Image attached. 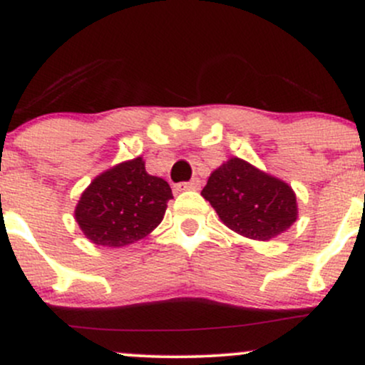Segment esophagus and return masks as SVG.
<instances>
[{
  "instance_id": "esophagus-1",
  "label": "esophagus",
  "mask_w": 365,
  "mask_h": 365,
  "mask_svg": "<svg viewBox=\"0 0 365 365\" xmlns=\"http://www.w3.org/2000/svg\"><path fill=\"white\" fill-rule=\"evenodd\" d=\"M200 187V180L199 178H192L190 182H182L178 183L177 187V192H185V190H199Z\"/></svg>"
}]
</instances>
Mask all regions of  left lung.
<instances>
[{
	"label": "left lung",
	"instance_id": "8db88e82",
	"mask_svg": "<svg viewBox=\"0 0 365 365\" xmlns=\"http://www.w3.org/2000/svg\"><path fill=\"white\" fill-rule=\"evenodd\" d=\"M200 194L230 230L252 240L282 235L299 217L297 195L287 182L237 156L212 171Z\"/></svg>",
	"mask_w": 365,
	"mask_h": 365
}]
</instances>
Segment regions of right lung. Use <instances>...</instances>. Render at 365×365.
<instances>
[{"instance_id":"right-lung-1","label":"right lung","mask_w":365,"mask_h":365,"mask_svg":"<svg viewBox=\"0 0 365 365\" xmlns=\"http://www.w3.org/2000/svg\"><path fill=\"white\" fill-rule=\"evenodd\" d=\"M173 199L168 182L145 171L139 158L103 171L82 192L75 221L92 244L125 247L148 237Z\"/></svg>"}]
</instances>
